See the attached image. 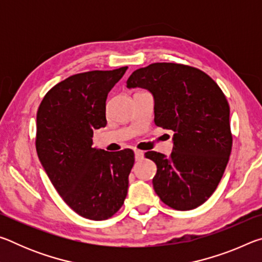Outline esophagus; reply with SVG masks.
Instances as JSON below:
<instances>
[{
  "label": "esophagus",
  "mask_w": 262,
  "mask_h": 262,
  "mask_svg": "<svg viewBox=\"0 0 262 262\" xmlns=\"http://www.w3.org/2000/svg\"><path fill=\"white\" fill-rule=\"evenodd\" d=\"M144 157V152L141 151V150H135V159L136 161H141Z\"/></svg>",
  "instance_id": "esophagus-1"
}]
</instances>
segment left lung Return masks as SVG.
<instances>
[{"instance_id": "8db88e82", "label": "left lung", "mask_w": 262, "mask_h": 262, "mask_svg": "<svg viewBox=\"0 0 262 262\" xmlns=\"http://www.w3.org/2000/svg\"><path fill=\"white\" fill-rule=\"evenodd\" d=\"M127 88L151 92L155 125L174 132L170 157L145 152L157 165L155 192L177 210L201 206L219 186L231 154L230 107L223 91L202 70L171 62L135 70Z\"/></svg>"}]
</instances>
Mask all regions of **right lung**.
Masks as SVG:
<instances>
[{"label":"right lung","instance_id":"1","mask_svg":"<svg viewBox=\"0 0 262 262\" xmlns=\"http://www.w3.org/2000/svg\"><path fill=\"white\" fill-rule=\"evenodd\" d=\"M127 68L73 75L47 92L37 112L39 161L63 201L89 220L110 219L127 196L134 151L92 147L94 130L107 123L108 92Z\"/></svg>","mask_w":262,"mask_h":262}]
</instances>
